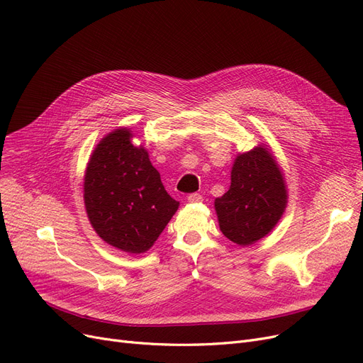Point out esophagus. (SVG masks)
Returning a JSON list of instances; mask_svg holds the SVG:
<instances>
[{"label": "esophagus", "mask_w": 363, "mask_h": 363, "mask_svg": "<svg viewBox=\"0 0 363 363\" xmlns=\"http://www.w3.org/2000/svg\"><path fill=\"white\" fill-rule=\"evenodd\" d=\"M186 200L190 203H201L203 201V196L199 194V193H193L186 197Z\"/></svg>", "instance_id": "34e87169"}]
</instances>
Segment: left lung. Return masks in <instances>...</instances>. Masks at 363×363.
I'll return each mask as SVG.
<instances>
[{
	"mask_svg": "<svg viewBox=\"0 0 363 363\" xmlns=\"http://www.w3.org/2000/svg\"><path fill=\"white\" fill-rule=\"evenodd\" d=\"M281 172L267 148L257 147L235 159L230 190L215 200L219 228L240 246L269 234L286 208Z\"/></svg>",
	"mask_w": 363,
	"mask_h": 363,
	"instance_id": "8db88e82",
	"label": "left lung"
}]
</instances>
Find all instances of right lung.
Masks as SVG:
<instances>
[{
    "label": "right lung",
    "mask_w": 363,
    "mask_h": 363,
    "mask_svg": "<svg viewBox=\"0 0 363 363\" xmlns=\"http://www.w3.org/2000/svg\"><path fill=\"white\" fill-rule=\"evenodd\" d=\"M129 129H117L94 148L84 175L91 227L108 245L129 254L148 250L177 212L173 200Z\"/></svg>",
    "instance_id": "add662e5"
}]
</instances>
